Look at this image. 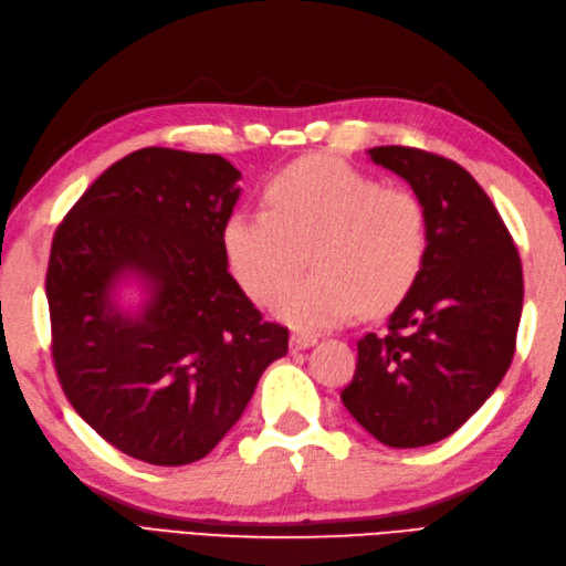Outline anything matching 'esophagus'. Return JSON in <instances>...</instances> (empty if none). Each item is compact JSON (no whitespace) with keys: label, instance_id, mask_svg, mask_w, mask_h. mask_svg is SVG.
Wrapping results in <instances>:
<instances>
[{"label":"esophagus","instance_id":"34e87169","mask_svg":"<svg viewBox=\"0 0 566 566\" xmlns=\"http://www.w3.org/2000/svg\"><path fill=\"white\" fill-rule=\"evenodd\" d=\"M317 343L315 336H303V333H294V336L289 338V349L291 352H301V349H307Z\"/></svg>","mask_w":566,"mask_h":566}]
</instances>
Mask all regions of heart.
I'll use <instances>...</instances> for the list:
<instances>
[{"instance_id": "heart-1", "label": "heart", "mask_w": 566, "mask_h": 566, "mask_svg": "<svg viewBox=\"0 0 566 566\" xmlns=\"http://www.w3.org/2000/svg\"><path fill=\"white\" fill-rule=\"evenodd\" d=\"M268 209H240L223 223V254L238 284L298 331H324L399 305L420 280L429 214L406 186L333 156L286 165L265 186ZM311 251L316 275L285 285ZM285 286L282 287L281 284Z\"/></svg>"}]
</instances>
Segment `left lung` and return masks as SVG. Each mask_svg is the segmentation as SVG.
<instances>
[{
	"label": "left lung",
	"instance_id": "8db88e82",
	"mask_svg": "<svg viewBox=\"0 0 566 566\" xmlns=\"http://www.w3.org/2000/svg\"><path fill=\"white\" fill-rule=\"evenodd\" d=\"M368 154L424 202L429 251L387 333L357 343V370L340 399L380 443L422 448L462 427L506 375L525 296L522 263L494 202L462 165L415 146Z\"/></svg>",
	"mask_w": 566,
	"mask_h": 566
}]
</instances>
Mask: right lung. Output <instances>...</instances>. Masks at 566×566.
I'll return each instance as SVG.
<instances>
[{"instance_id": "add662e5", "label": "right lung", "mask_w": 566, "mask_h": 566, "mask_svg": "<svg viewBox=\"0 0 566 566\" xmlns=\"http://www.w3.org/2000/svg\"><path fill=\"white\" fill-rule=\"evenodd\" d=\"M240 172L214 154L146 146L114 163L57 226L46 270L51 354L67 401L139 462L202 459L289 349L228 272L223 223ZM125 271L153 289L139 318L108 296Z\"/></svg>"}]
</instances>
